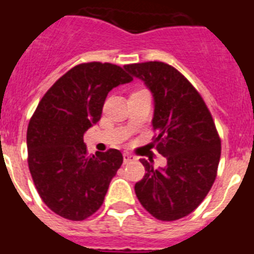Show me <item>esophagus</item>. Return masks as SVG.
Returning <instances> with one entry per match:
<instances>
[{
    "label": "esophagus",
    "mask_w": 254,
    "mask_h": 254,
    "mask_svg": "<svg viewBox=\"0 0 254 254\" xmlns=\"http://www.w3.org/2000/svg\"><path fill=\"white\" fill-rule=\"evenodd\" d=\"M123 157H124V164H129L130 161L135 160V158H134V156H131L130 153H124L123 154Z\"/></svg>",
    "instance_id": "34e87169"
}]
</instances>
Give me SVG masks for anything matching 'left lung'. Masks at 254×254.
Listing matches in <instances>:
<instances>
[{
  "label": "left lung",
  "instance_id": "1",
  "mask_svg": "<svg viewBox=\"0 0 254 254\" xmlns=\"http://www.w3.org/2000/svg\"><path fill=\"white\" fill-rule=\"evenodd\" d=\"M154 97L152 138L166 157L164 169L142 158L145 175L134 187L140 204L161 221L188 216L206 198L217 175L221 139L203 98L174 66L161 61L125 65Z\"/></svg>",
  "mask_w": 254,
  "mask_h": 254
}]
</instances>
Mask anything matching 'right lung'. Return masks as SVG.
<instances>
[{"label": "right lung", "mask_w": 254, "mask_h": 254, "mask_svg": "<svg viewBox=\"0 0 254 254\" xmlns=\"http://www.w3.org/2000/svg\"><path fill=\"white\" fill-rule=\"evenodd\" d=\"M131 80L114 64H79L46 92L30 118L29 171L42 200L64 219L81 221L102 206L123 154L112 148L88 154L83 134L100 121L110 90Z\"/></svg>", "instance_id": "add662e5"}]
</instances>
